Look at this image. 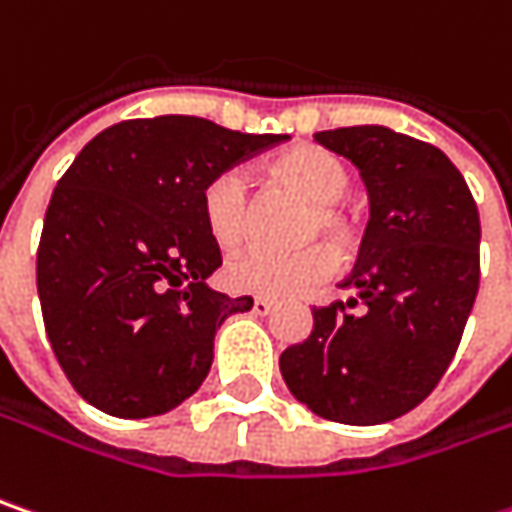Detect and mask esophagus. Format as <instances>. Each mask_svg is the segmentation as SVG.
<instances>
[{"mask_svg":"<svg viewBox=\"0 0 512 512\" xmlns=\"http://www.w3.org/2000/svg\"><path fill=\"white\" fill-rule=\"evenodd\" d=\"M272 310H275V304L266 298H255V304H252V313H257V316H269Z\"/></svg>","mask_w":512,"mask_h":512,"instance_id":"1","label":"esophagus"}]
</instances>
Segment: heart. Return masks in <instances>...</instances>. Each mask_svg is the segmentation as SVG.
Returning <instances> with one entry per match:
<instances>
[{"mask_svg":"<svg viewBox=\"0 0 512 512\" xmlns=\"http://www.w3.org/2000/svg\"><path fill=\"white\" fill-rule=\"evenodd\" d=\"M269 173L278 185H284L292 194H298L304 202L313 205L310 217L301 226L298 240L301 243L324 240L334 252L330 253L331 248L327 250L326 246H307L292 255L255 249V252L231 257L223 275L234 292L260 295V298H298L333 275L336 269L333 254L345 260L353 255L359 243L353 217L336 205L350 191V170L333 153L313 144H301L281 153L269 165ZM202 223L208 228L211 240L226 252L249 240L252 196H249V182L240 170H223L205 185Z\"/></svg>","mask_w":512,"mask_h":512,"instance_id":"obj_1","label":"heart"}]
</instances>
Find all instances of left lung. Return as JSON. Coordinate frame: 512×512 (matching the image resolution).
<instances>
[{
	"instance_id": "1",
	"label": "left lung",
	"mask_w": 512,
	"mask_h": 512,
	"mask_svg": "<svg viewBox=\"0 0 512 512\" xmlns=\"http://www.w3.org/2000/svg\"><path fill=\"white\" fill-rule=\"evenodd\" d=\"M359 167L371 199L356 298L313 307V333L281 374L313 414L376 426L420 406L446 374L478 295L481 220L461 170L437 147L379 124L316 133Z\"/></svg>"
}]
</instances>
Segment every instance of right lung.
Masks as SVG:
<instances>
[{
	"instance_id": "right-lung-1",
	"label": "right lung",
	"mask_w": 512,
	"mask_h": 512,
	"mask_svg": "<svg viewBox=\"0 0 512 512\" xmlns=\"http://www.w3.org/2000/svg\"><path fill=\"white\" fill-rule=\"evenodd\" d=\"M286 138L159 115L112 124L77 153L48 202L37 292L51 350L89 406L156 417L205 382L217 330L252 298L208 286L223 257L202 191Z\"/></svg>"
}]
</instances>
